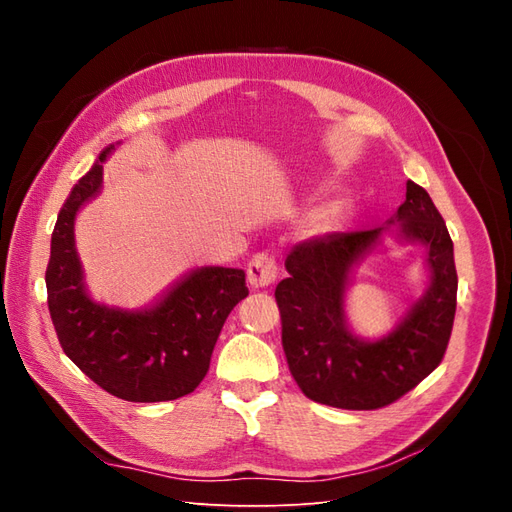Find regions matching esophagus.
<instances>
[{
    "label": "esophagus",
    "instance_id": "esophagus-1",
    "mask_svg": "<svg viewBox=\"0 0 512 512\" xmlns=\"http://www.w3.org/2000/svg\"><path fill=\"white\" fill-rule=\"evenodd\" d=\"M277 277V262L269 252L256 254L250 265H247V282L252 288H265L275 282Z\"/></svg>",
    "mask_w": 512,
    "mask_h": 512
}]
</instances>
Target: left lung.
<instances>
[{"label":"left lung","instance_id":"8db88e82","mask_svg":"<svg viewBox=\"0 0 512 512\" xmlns=\"http://www.w3.org/2000/svg\"><path fill=\"white\" fill-rule=\"evenodd\" d=\"M384 231L428 247L432 282L389 336L367 343L347 329L343 294L351 267L381 244ZM286 271L275 301L290 374L305 397L333 408L376 410L404 397L442 363L455 320L457 271L451 235L421 185L406 183L404 205L384 226L294 245Z\"/></svg>","mask_w":512,"mask_h":512}]
</instances>
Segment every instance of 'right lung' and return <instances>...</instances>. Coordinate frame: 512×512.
Listing matches in <instances>:
<instances>
[{"instance_id":"add662e5","label":"right lung","mask_w":512,"mask_h":512,"mask_svg":"<svg viewBox=\"0 0 512 512\" xmlns=\"http://www.w3.org/2000/svg\"><path fill=\"white\" fill-rule=\"evenodd\" d=\"M102 149L57 215L46 267V294L68 359L106 393L126 401H170L192 393L209 371L228 314L247 297L245 273L194 269L147 309L108 307L89 297L74 245V220L102 188Z\"/></svg>"}]
</instances>
